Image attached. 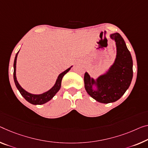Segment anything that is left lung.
Instances as JSON below:
<instances>
[{"mask_svg":"<svg viewBox=\"0 0 148 148\" xmlns=\"http://www.w3.org/2000/svg\"><path fill=\"white\" fill-rule=\"evenodd\" d=\"M110 38L116 42L117 49L116 58L112 66L107 73L100 76L97 81L90 78L87 72L84 75L86 91L97 101L105 104L120 99L130 85L133 77L132 59L124 39L119 33L112 34ZM95 83L97 91L92 87Z\"/></svg>","mask_w":148,"mask_h":148,"instance_id":"8db88e82","label":"left lung"}]
</instances>
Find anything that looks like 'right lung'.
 <instances>
[{"mask_svg": "<svg viewBox=\"0 0 148 148\" xmlns=\"http://www.w3.org/2000/svg\"><path fill=\"white\" fill-rule=\"evenodd\" d=\"M18 52L19 51H18L16 55L14 62V80L16 86L17 88L18 89L20 94L22 95V96L27 101L29 102V103L32 104H43L44 103H46L47 102L50 101L52 98L55 96L56 93L59 91V90L60 89L61 81H62L63 76L71 69V67H71L68 68L67 70H65V71H63V73H61V74H60V75L58 77V79H57L55 85H54L50 90H49L48 91L45 92L41 95H33L31 94V93L28 92L26 91L24 88H22L21 87V86L19 85L18 82L16 79V59Z\"/></svg>", "mask_w": 148, "mask_h": 148, "instance_id": "add662e5", "label": "right lung"}]
</instances>
